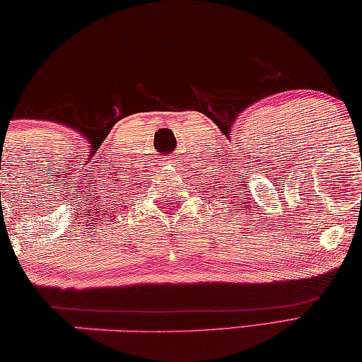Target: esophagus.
<instances>
[{"instance_id": "esophagus-1", "label": "esophagus", "mask_w": 362, "mask_h": 362, "mask_svg": "<svg viewBox=\"0 0 362 362\" xmlns=\"http://www.w3.org/2000/svg\"><path fill=\"white\" fill-rule=\"evenodd\" d=\"M174 158H177V156H174ZM174 158H170V156H164L163 160H160V163H163V167H172V170H175L177 160Z\"/></svg>"}]
</instances>
